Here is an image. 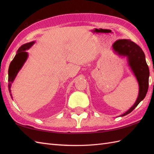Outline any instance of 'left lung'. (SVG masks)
<instances>
[{
    "label": "left lung",
    "mask_w": 154,
    "mask_h": 154,
    "mask_svg": "<svg viewBox=\"0 0 154 154\" xmlns=\"http://www.w3.org/2000/svg\"><path fill=\"white\" fill-rule=\"evenodd\" d=\"M113 48L119 55L128 57L129 65L136 75L140 87L138 99L128 110L121 115V116H124L131 112L145 98L149 87V71L144 53L141 48L134 42L125 39L119 40L113 44Z\"/></svg>",
    "instance_id": "1"
}]
</instances>
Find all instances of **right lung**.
<instances>
[{"mask_svg":"<svg viewBox=\"0 0 154 154\" xmlns=\"http://www.w3.org/2000/svg\"><path fill=\"white\" fill-rule=\"evenodd\" d=\"M34 44V42H30V43L22 45V46L18 49L17 51V54L15 55V57L13 59V60L11 61V64H10L9 69H8V90L10 94H11V83L13 82V81L15 79V77L17 75L18 72L20 69L21 67H22L23 64L24 63V62L26 60L28 57V54L27 52H26V50H28L32 45Z\"/></svg>","mask_w":154,"mask_h":154,"instance_id":"right-lung-1","label":"right lung"}]
</instances>
